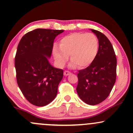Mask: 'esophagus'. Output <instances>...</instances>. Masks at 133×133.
Here are the masks:
<instances>
[{"label": "esophagus", "instance_id": "34e87169", "mask_svg": "<svg viewBox=\"0 0 133 133\" xmlns=\"http://www.w3.org/2000/svg\"><path fill=\"white\" fill-rule=\"evenodd\" d=\"M70 74H71V72L68 71H65L64 72V75L65 76H69Z\"/></svg>", "mask_w": 133, "mask_h": 133}]
</instances>
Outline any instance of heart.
<instances>
[{"label":"heart","mask_w":133,"mask_h":133,"mask_svg":"<svg viewBox=\"0 0 133 133\" xmlns=\"http://www.w3.org/2000/svg\"><path fill=\"white\" fill-rule=\"evenodd\" d=\"M98 46V40L93 33H74L62 38L59 46L54 45L52 54L59 67L64 66L70 56L72 61L70 68H74L78 65L79 68H84L95 58Z\"/></svg>","instance_id":"1"}]
</instances>
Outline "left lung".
<instances>
[{"label":"left lung","instance_id":"1","mask_svg":"<svg viewBox=\"0 0 133 133\" xmlns=\"http://www.w3.org/2000/svg\"><path fill=\"white\" fill-rule=\"evenodd\" d=\"M91 30L98 39V50L91 64L79 71L76 91L83 102L95 105L107 98L114 85L117 59L107 36L97 30Z\"/></svg>","mask_w":133,"mask_h":133}]
</instances>
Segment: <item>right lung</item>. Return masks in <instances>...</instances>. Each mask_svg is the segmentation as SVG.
I'll return each mask as SVG.
<instances>
[{"instance_id": "obj_1", "label": "right lung", "mask_w": 133, "mask_h": 133, "mask_svg": "<svg viewBox=\"0 0 133 133\" xmlns=\"http://www.w3.org/2000/svg\"><path fill=\"white\" fill-rule=\"evenodd\" d=\"M64 30L36 29L22 37L15 57L17 83L23 95L31 104L43 107L57 94L63 70L49 61L54 41Z\"/></svg>"}]
</instances>
